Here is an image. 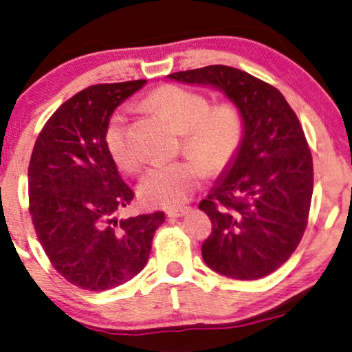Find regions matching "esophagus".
Segmentation results:
<instances>
[{"label": "esophagus", "instance_id": "1", "mask_svg": "<svg viewBox=\"0 0 352 352\" xmlns=\"http://www.w3.org/2000/svg\"><path fill=\"white\" fill-rule=\"evenodd\" d=\"M190 208H173V209H167L166 214L168 215V217H182V215H185L186 212H188Z\"/></svg>", "mask_w": 352, "mask_h": 352}]
</instances>
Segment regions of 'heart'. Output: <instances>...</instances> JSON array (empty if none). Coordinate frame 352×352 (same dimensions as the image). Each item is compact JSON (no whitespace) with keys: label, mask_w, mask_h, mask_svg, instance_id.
I'll return each mask as SVG.
<instances>
[{"label":"heart","mask_w":352,"mask_h":352,"mask_svg":"<svg viewBox=\"0 0 352 352\" xmlns=\"http://www.w3.org/2000/svg\"><path fill=\"white\" fill-rule=\"evenodd\" d=\"M144 104L184 133L182 146L191 157L149 168L140 182V198L154 208H177L188 201L206 173L222 172L235 161L245 142V116L235 102L210 106L204 93L172 83L153 90ZM106 146L122 170L133 173L142 167V156L130 142L129 117L122 112L112 116L107 125Z\"/></svg>","instance_id":"1"}]
</instances>
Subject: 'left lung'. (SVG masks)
<instances>
[{
  "instance_id": "left-lung-1",
  "label": "left lung",
  "mask_w": 352,
  "mask_h": 352,
  "mask_svg": "<svg viewBox=\"0 0 352 352\" xmlns=\"http://www.w3.org/2000/svg\"><path fill=\"white\" fill-rule=\"evenodd\" d=\"M168 77L220 88L245 116L240 153L199 203L212 223L201 252L225 277H265L289 259L307 227L314 167L298 116L277 88L240 69L208 65Z\"/></svg>"
}]
</instances>
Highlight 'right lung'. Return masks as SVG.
<instances>
[{"mask_svg": "<svg viewBox=\"0 0 352 352\" xmlns=\"http://www.w3.org/2000/svg\"><path fill=\"white\" fill-rule=\"evenodd\" d=\"M146 80L98 83L46 120L29 164V210L56 270L88 292L129 282L146 265L162 210L117 219L135 193L106 146L109 117Z\"/></svg>", "mask_w": 352, "mask_h": 352, "instance_id": "add662e5", "label": "right lung"}]
</instances>
